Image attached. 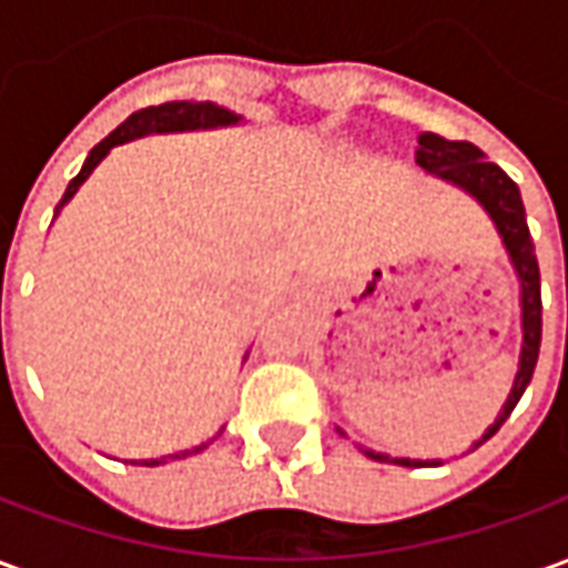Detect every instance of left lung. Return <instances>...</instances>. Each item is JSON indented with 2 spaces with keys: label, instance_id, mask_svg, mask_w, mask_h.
Here are the masks:
<instances>
[{
  "label": "left lung",
  "instance_id": "obj_1",
  "mask_svg": "<svg viewBox=\"0 0 568 568\" xmlns=\"http://www.w3.org/2000/svg\"><path fill=\"white\" fill-rule=\"evenodd\" d=\"M417 163L432 175H440L453 185L465 187L477 203L489 212V219L496 222L501 234V243L511 255L514 271L520 280V307H524V353H520V371L514 377V389L508 395V402L501 407L499 419L487 428V435L477 440L484 444L489 440L505 419L511 417V410L520 402V395L526 393V386L532 381V371L538 362V346H541V276H538L536 246L529 240V227H526V210L520 191L514 185L508 173L501 170L499 163H489L487 154L465 140H444L438 133H419L417 136ZM475 444V447H477ZM371 459L381 463L407 465V468H426V465H440V459H393L383 453L365 450Z\"/></svg>",
  "mask_w": 568,
  "mask_h": 568
}]
</instances>
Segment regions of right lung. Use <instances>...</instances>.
Listing matches in <instances>:
<instances>
[{
    "label": "right lung",
    "instance_id": "1",
    "mask_svg": "<svg viewBox=\"0 0 568 568\" xmlns=\"http://www.w3.org/2000/svg\"><path fill=\"white\" fill-rule=\"evenodd\" d=\"M240 118L234 112H227L222 105L215 103H187V100H173V103H163V105H149V109H140V112H133V115L115 128L103 142H97L88 154V161L81 166V173L69 182L67 194L60 200V206L72 200V194L84 185V179L93 173V166L103 161L109 151L121 145V142L136 140V136H145V133H170V130H206V128H222V124H236ZM57 206V210H60ZM206 447V444H200L191 453H200ZM187 453H170V456H161V459H142V465H163L170 463V459H182Z\"/></svg>",
    "mask_w": 568,
    "mask_h": 568
}]
</instances>
